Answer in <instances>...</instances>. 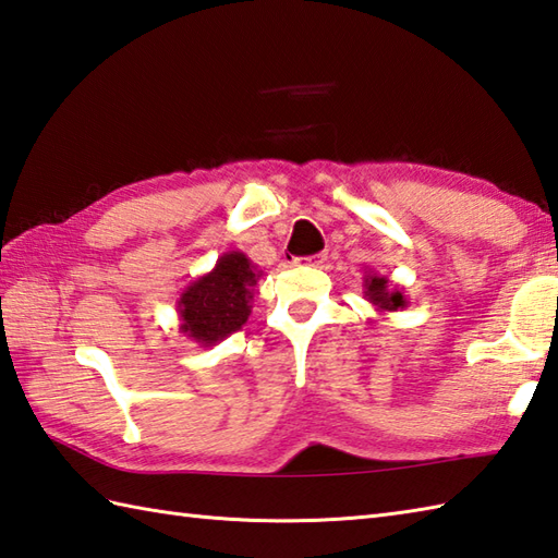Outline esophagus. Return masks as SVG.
<instances>
[{"label":"esophagus","mask_w":558,"mask_h":558,"mask_svg":"<svg viewBox=\"0 0 558 558\" xmlns=\"http://www.w3.org/2000/svg\"><path fill=\"white\" fill-rule=\"evenodd\" d=\"M328 254L322 252V254H314V256H306V258H298V264H310V266H324L326 264Z\"/></svg>","instance_id":"esophagus-1"}]
</instances>
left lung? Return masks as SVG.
Wrapping results in <instances>:
<instances>
[{"instance_id":"left-lung-1","label":"left lung","mask_w":558,"mask_h":558,"mask_svg":"<svg viewBox=\"0 0 558 558\" xmlns=\"http://www.w3.org/2000/svg\"><path fill=\"white\" fill-rule=\"evenodd\" d=\"M364 298L376 312H402L408 306V298L400 286L376 270L364 272Z\"/></svg>"}]
</instances>
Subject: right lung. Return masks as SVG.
I'll list each match as a JSON object with an SVG mask.
<instances>
[{
  "instance_id": "add662e5",
  "label": "right lung",
  "mask_w": 558,
  "mask_h": 558,
  "mask_svg": "<svg viewBox=\"0 0 558 558\" xmlns=\"http://www.w3.org/2000/svg\"><path fill=\"white\" fill-rule=\"evenodd\" d=\"M264 276L252 258L242 252H225L213 270L189 282L177 300L180 330L210 348L240 330L256 298V282Z\"/></svg>"
}]
</instances>
